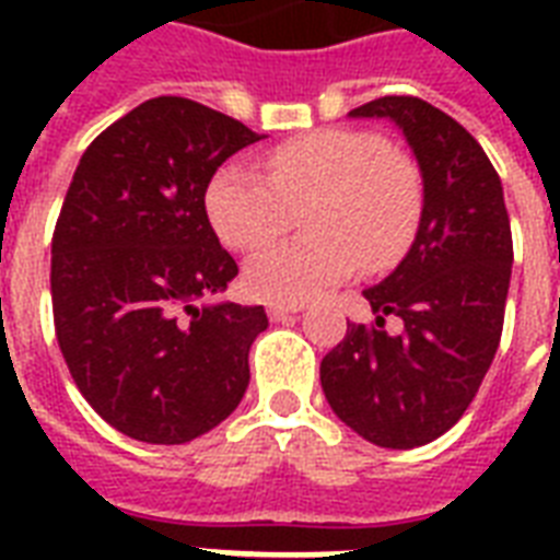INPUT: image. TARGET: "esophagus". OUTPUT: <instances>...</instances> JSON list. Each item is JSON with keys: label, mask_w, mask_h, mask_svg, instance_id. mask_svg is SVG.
Here are the masks:
<instances>
[{"label": "esophagus", "mask_w": 560, "mask_h": 560, "mask_svg": "<svg viewBox=\"0 0 560 560\" xmlns=\"http://www.w3.org/2000/svg\"><path fill=\"white\" fill-rule=\"evenodd\" d=\"M302 307L299 305H270V319L272 323H284L290 316H296Z\"/></svg>", "instance_id": "1"}]
</instances>
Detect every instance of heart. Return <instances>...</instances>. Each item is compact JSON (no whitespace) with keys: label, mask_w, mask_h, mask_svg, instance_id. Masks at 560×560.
Instances as JSON below:
<instances>
[{"label":"heart","mask_w":560,"mask_h":560,"mask_svg":"<svg viewBox=\"0 0 560 560\" xmlns=\"http://www.w3.org/2000/svg\"><path fill=\"white\" fill-rule=\"evenodd\" d=\"M270 177L229 162L206 188L211 229L237 253L281 237L305 211L307 237L264 249L246 290L272 305H305L360 270H389L416 237L421 186L412 165L366 130H323L279 144Z\"/></svg>","instance_id":"b5f03b06"}]
</instances>
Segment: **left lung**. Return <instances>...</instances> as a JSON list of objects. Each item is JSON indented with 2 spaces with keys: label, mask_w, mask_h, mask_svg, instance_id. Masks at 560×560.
Instances as JSON below:
<instances>
[{
  "label": "left lung",
  "mask_w": 560,
  "mask_h": 560,
  "mask_svg": "<svg viewBox=\"0 0 560 560\" xmlns=\"http://www.w3.org/2000/svg\"><path fill=\"white\" fill-rule=\"evenodd\" d=\"M392 118L416 153L424 209L392 276L363 290L377 325L349 323L323 358L319 381L340 421L366 442L409 451L447 433L470 407L500 346L512 279L503 183L465 127L412 95L351 109ZM400 315L405 331H382Z\"/></svg>",
  "instance_id": "1"
}]
</instances>
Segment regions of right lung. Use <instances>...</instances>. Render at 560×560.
Wrapping results in <instances>:
<instances>
[{
  "mask_svg": "<svg viewBox=\"0 0 560 560\" xmlns=\"http://www.w3.org/2000/svg\"><path fill=\"white\" fill-rule=\"evenodd\" d=\"M264 136L191 98L130 109L83 151L51 237L63 360L118 433L186 444L235 412L261 305H206L237 276L206 214L214 171Z\"/></svg>",
  "mask_w": 560,
  "mask_h": 560,
  "instance_id": "right-lung-1",
  "label": "right lung"
}]
</instances>
